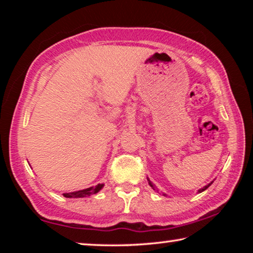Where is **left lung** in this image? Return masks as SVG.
<instances>
[{"mask_svg":"<svg viewBox=\"0 0 253 253\" xmlns=\"http://www.w3.org/2000/svg\"><path fill=\"white\" fill-rule=\"evenodd\" d=\"M147 181H148V184H149V185H151V187L153 188V190H154V191H156V192H158V190H157V188H156V186H155V185H154V184H153V183L151 182V179H149V178H147ZM212 183H213V181H212L211 183H209V184H208V185H205V186H204L203 188H200V190L198 191V193H202V192H203V191H205V190H207V188H208V187H209L210 185H211V184H212ZM163 195H164V196H166V194H164V193H163Z\"/></svg>","mask_w":253,"mask_h":253,"instance_id":"1","label":"left lung"}]
</instances>
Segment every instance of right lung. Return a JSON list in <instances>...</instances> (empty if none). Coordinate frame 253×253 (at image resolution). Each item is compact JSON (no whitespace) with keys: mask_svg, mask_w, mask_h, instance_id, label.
<instances>
[{"mask_svg":"<svg viewBox=\"0 0 253 253\" xmlns=\"http://www.w3.org/2000/svg\"><path fill=\"white\" fill-rule=\"evenodd\" d=\"M105 184H98L96 186H91L88 188H84V190L80 191H75V192H70V193H63V195L66 198H70V199H78V198H87V196H90L92 194H96L99 192L102 187H104Z\"/></svg>","mask_w":253,"mask_h":253,"instance_id":"obj_1","label":"right lung"}]
</instances>
